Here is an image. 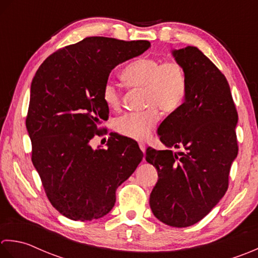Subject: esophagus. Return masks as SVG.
Masks as SVG:
<instances>
[{"label": "esophagus", "instance_id": "34e87169", "mask_svg": "<svg viewBox=\"0 0 258 258\" xmlns=\"http://www.w3.org/2000/svg\"><path fill=\"white\" fill-rule=\"evenodd\" d=\"M139 148H140V150L144 152H146V144L145 143H143V141H141V143H139Z\"/></svg>", "mask_w": 258, "mask_h": 258}]
</instances>
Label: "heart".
I'll list each match as a JSON object with an SVG mask.
<instances>
[{"label":"heart","mask_w":258,"mask_h":258,"mask_svg":"<svg viewBox=\"0 0 258 258\" xmlns=\"http://www.w3.org/2000/svg\"><path fill=\"white\" fill-rule=\"evenodd\" d=\"M121 79L129 89L144 91L146 110L125 113L114 122L117 133L131 139H146L158 122L159 110L164 113L176 111L186 97V72L177 60L140 57L124 68ZM101 97L109 109L119 110L121 107L122 91L112 81L103 83Z\"/></svg>","instance_id":"b5f03b06"}]
</instances>
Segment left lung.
Segmentation results:
<instances>
[{
  "instance_id": "8db88e82",
  "label": "left lung",
  "mask_w": 258,
  "mask_h": 258,
  "mask_svg": "<svg viewBox=\"0 0 258 258\" xmlns=\"http://www.w3.org/2000/svg\"><path fill=\"white\" fill-rule=\"evenodd\" d=\"M187 77L185 101L158 128L172 150L148 148L146 160L158 171L150 208L160 222L188 227L223 198L238 154V120L230 88L218 68L195 46L172 51Z\"/></svg>"
}]
</instances>
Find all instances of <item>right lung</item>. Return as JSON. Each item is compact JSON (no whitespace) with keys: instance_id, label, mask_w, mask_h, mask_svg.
Instances as JSON below:
<instances>
[{"instance_id":"obj_1","label":"right lung","mask_w":258,"mask_h":258,"mask_svg":"<svg viewBox=\"0 0 258 258\" xmlns=\"http://www.w3.org/2000/svg\"><path fill=\"white\" fill-rule=\"evenodd\" d=\"M149 41L88 36L49 55L31 85L25 124L33 166L46 197L72 220L103 217L115 190L133 175L144 154L134 141L110 134L108 149L93 150L109 108L101 89L119 63L140 55Z\"/></svg>"}]
</instances>
